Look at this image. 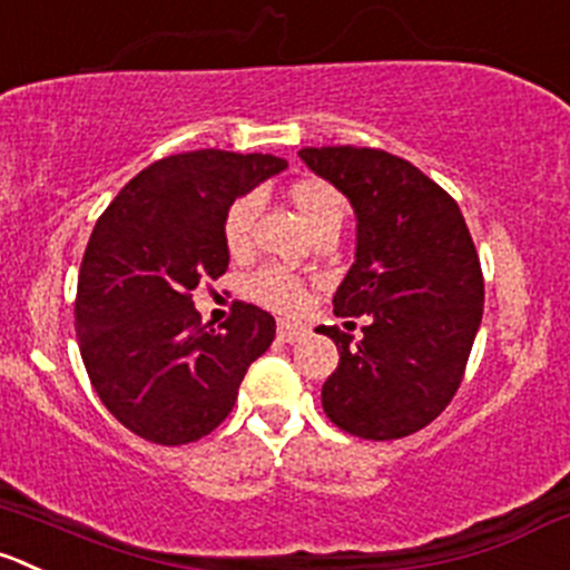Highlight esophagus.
<instances>
[{"label":"esophagus","instance_id":"1","mask_svg":"<svg viewBox=\"0 0 570 570\" xmlns=\"http://www.w3.org/2000/svg\"><path fill=\"white\" fill-rule=\"evenodd\" d=\"M306 336V328L297 323H289V320H278V340L281 342H297Z\"/></svg>","mask_w":570,"mask_h":570}]
</instances>
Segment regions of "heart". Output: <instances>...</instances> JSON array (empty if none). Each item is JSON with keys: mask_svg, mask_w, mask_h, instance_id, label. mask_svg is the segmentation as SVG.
Returning a JSON list of instances; mask_svg holds the SVG:
<instances>
[{"mask_svg": "<svg viewBox=\"0 0 570 570\" xmlns=\"http://www.w3.org/2000/svg\"><path fill=\"white\" fill-rule=\"evenodd\" d=\"M292 203L301 212V217L308 225H317L320 219H325L328 214L342 212L345 203H342L340 191L334 186L323 184V180H301V184L292 186ZM258 217V197L256 195H242L230 203V208L225 212L223 223V236L225 245L234 256L250 250L253 242V225ZM245 292L262 306L273 308L281 314H297L306 306V284L297 278L292 269L286 267H262L247 278Z\"/></svg>", "mask_w": 570, "mask_h": 570, "instance_id": "b5f03b06", "label": "heart"}]
</instances>
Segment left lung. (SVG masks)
<instances>
[{
    "instance_id": "1",
    "label": "left lung",
    "mask_w": 570,
    "mask_h": 570,
    "mask_svg": "<svg viewBox=\"0 0 570 570\" xmlns=\"http://www.w3.org/2000/svg\"><path fill=\"white\" fill-rule=\"evenodd\" d=\"M297 156L356 214V256L334 314L370 317L362 340L317 328L340 351L323 409L362 440L406 438L460 390L482 323L484 281L465 217L449 191L384 150L303 147Z\"/></svg>"
}]
</instances>
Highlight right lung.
I'll list each match as a JSON object with an SVG mask.
<instances>
[{
    "label": "right lung",
    "instance_id": "1",
    "mask_svg": "<svg viewBox=\"0 0 570 570\" xmlns=\"http://www.w3.org/2000/svg\"><path fill=\"white\" fill-rule=\"evenodd\" d=\"M284 169L262 153H180L138 173L94 225L77 342L99 401L138 438L184 445L212 434L273 345V314L236 303L223 331L206 328L191 289L228 269L230 203Z\"/></svg>",
    "mask_w": 570,
    "mask_h": 570
}]
</instances>
